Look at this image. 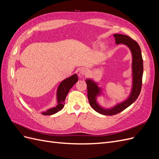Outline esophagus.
Wrapping results in <instances>:
<instances>
[{
    "label": "esophagus",
    "instance_id": "1",
    "mask_svg": "<svg viewBox=\"0 0 159 159\" xmlns=\"http://www.w3.org/2000/svg\"><path fill=\"white\" fill-rule=\"evenodd\" d=\"M86 72H87V70H86L85 69H81L80 70V74L81 75H84L86 74Z\"/></svg>",
    "mask_w": 159,
    "mask_h": 159
}]
</instances>
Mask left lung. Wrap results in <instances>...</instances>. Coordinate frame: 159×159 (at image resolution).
Instances as JSON below:
<instances>
[{"instance_id":"1","label":"left lung","mask_w":159,"mask_h":159,"mask_svg":"<svg viewBox=\"0 0 159 159\" xmlns=\"http://www.w3.org/2000/svg\"><path fill=\"white\" fill-rule=\"evenodd\" d=\"M117 44H123L127 45L131 50L133 55V89L129 98L124 102L120 103L112 109H104L96 102L95 98L100 93V88L97 84L92 80H87L86 84L88 88V98L89 103L95 111L105 115H114L125 109L135 101L140 94L142 87V78L143 74V62L141 50L138 43L128 36L115 34L113 35Z\"/></svg>"}]
</instances>
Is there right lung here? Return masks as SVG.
Masks as SVG:
<instances>
[{
	"label": "right lung",
	"instance_id": "obj_1",
	"mask_svg": "<svg viewBox=\"0 0 159 159\" xmlns=\"http://www.w3.org/2000/svg\"><path fill=\"white\" fill-rule=\"evenodd\" d=\"M78 75L74 74L71 75L70 78L62 81V82L60 84L57 91V105L55 107L51 108L46 111L43 112L42 114L45 115H53L57 112H58L62 108L64 107L65 104V99L67 95H68L70 89L73 87V85L78 81Z\"/></svg>",
	"mask_w": 159,
	"mask_h": 159
}]
</instances>
